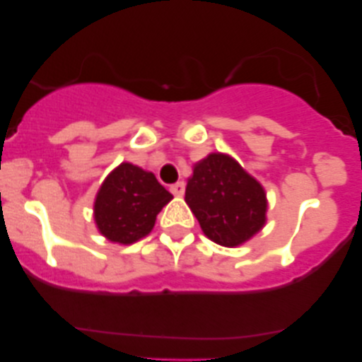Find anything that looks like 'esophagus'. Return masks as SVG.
Returning a JSON list of instances; mask_svg holds the SVG:
<instances>
[{"label": "esophagus", "instance_id": "esophagus-1", "mask_svg": "<svg viewBox=\"0 0 362 362\" xmlns=\"http://www.w3.org/2000/svg\"><path fill=\"white\" fill-rule=\"evenodd\" d=\"M170 191L173 192L175 196H182V194H184V191H185V184H184V182H177V184L170 185Z\"/></svg>", "mask_w": 362, "mask_h": 362}]
</instances>
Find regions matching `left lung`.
Returning a JSON list of instances; mask_svg holds the SVG:
<instances>
[{
    "mask_svg": "<svg viewBox=\"0 0 362 362\" xmlns=\"http://www.w3.org/2000/svg\"><path fill=\"white\" fill-rule=\"evenodd\" d=\"M185 203L204 235L222 247H238L250 240L264 226L268 210L262 185L221 152L194 164Z\"/></svg>",
    "mask_w": 362,
    "mask_h": 362,
    "instance_id": "8db88e82",
    "label": "left lung"
}]
</instances>
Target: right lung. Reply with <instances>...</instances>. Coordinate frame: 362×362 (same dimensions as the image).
<instances>
[{
    "mask_svg": "<svg viewBox=\"0 0 362 362\" xmlns=\"http://www.w3.org/2000/svg\"><path fill=\"white\" fill-rule=\"evenodd\" d=\"M173 196L151 171L122 163L105 178L94 202V221L110 242L131 245L147 236Z\"/></svg>",
    "mask_w": 362,
    "mask_h": 362,
    "instance_id": "obj_1",
    "label": "right lung"
}]
</instances>
